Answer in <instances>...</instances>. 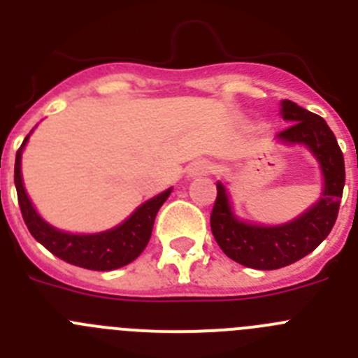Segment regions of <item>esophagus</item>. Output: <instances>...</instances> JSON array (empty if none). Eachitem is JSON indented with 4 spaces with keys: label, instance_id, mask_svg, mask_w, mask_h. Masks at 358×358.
<instances>
[{
    "label": "esophagus",
    "instance_id": "1",
    "mask_svg": "<svg viewBox=\"0 0 358 358\" xmlns=\"http://www.w3.org/2000/svg\"><path fill=\"white\" fill-rule=\"evenodd\" d=\"M211 172V163L206 159H199L195 163L189 164L188 173L189 176H204V173Z\"/></svg>",
    "mask_w": 358,
    "mask_h": 358
}]
</instances>
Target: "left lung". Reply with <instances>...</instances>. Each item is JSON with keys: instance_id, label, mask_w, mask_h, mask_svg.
I'll use <instances>...</instances> for the list:
<instances>
[{"instance_id": "8db88e82", "label": "left lung", "mask_w": 358, "mask_h": 358, "mask_svg": "<svg viewBox=\"0 0 358 358\" xmlns=\"http://www.w3.org/2000/svg\"><path fill=\"white\" fill-rule=\"evenodd\" d=\"M281 118L290 122L278 134L285 143L306 145L321 163L324 192L321 201L289 224L262 227L243 224L231 213L224 186L217 185V199L211 210V233L231 260L251 268L273 271L287 267L310 255L330 235L343 199L344 156L334 132L321 116L303 109L290 100L281 102Z\"/></svg>"}]
</instances>
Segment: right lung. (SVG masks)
<instances>
[{"label":"right lung","mask_w":358,"mask_h":358,"mask_svg":"<svg viewBox=\"0 0 358 358\" xmlns=\"http://www.w3.org/2000/svg\"><path fill=\"white\" fill-rule=\"evenodd\" d=\"M27 140L28 136L15 154L14 182L15 189H17L21 215H23V220L31 236L39 243H43L52 255L59 256L61 260L77 265V267L91 268V271H113V268H120L136 260L147 248L152 235L154 218H156L159 208L163 206V202L169 199L172 189H166L157 197L141 204L122 226L115 227V229L98 233V235L62 233V231H57L55 227L44 222L43 218L37 215L23 188L21 150H23Z\"/></svg>","instance_id":"add662e5"}]
</instances>
